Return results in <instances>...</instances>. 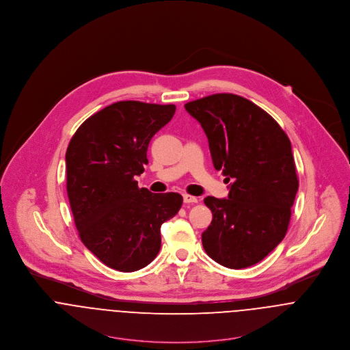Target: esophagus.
Returning <instances> with one entry per match:
<instances>
[{
	"mask_svg": "<svg viewBox=\"0 0 350 350\" xmlns=\"http://www.w3.org/2000/svg\"><path fill=\"white\" fill-rule=\"evenodd\" d=\"M183 202L185 203H198V198L193 197V196H189V194H185L183 196Z\"/></svg>",
	"mask_w": 350,
	"mask_h": 350,
	"instance_id": "34e87169",
	"label": "esophagus"
}]
</instances>
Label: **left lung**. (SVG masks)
Segmentation results:
<instances>
[{
	"instance_id": "obj_1",
	"label": "left lung",
	"mask_w": 350,
	"mask_h": 350,
	"mask_svg": "<svg viewBox=\"0 0 350 350\" xmlns=\"http://www.w3.org/2000/svg\"><path fill=\"white\" fill-rule=\"evenodd\" d=\"M186 110L203 128L228 198L206 197L213 221L202 233L206 253L240 269L261 261L284 239L299 187L291 143L261 107L236 94L191 100Z\"/></svg>"
}]
</instances>
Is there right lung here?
<instances>
[{"mask_svg": "<svg viewBox=\"0 0 350 350\" xmlns=\"http://www.w3.org/2000/svg\"><path fill=\"white\" fill-rule=\"evenodd\" d=\"M175 105L120 100L89 117L66 152L67 196L85 247L121 272L157 256L161 224L178 214V193L139 189L153 135L171 121Z\"/></svg>", "mask_w": 350, "mask_h": 350, "instance_id": "1", "label": "right lung"}]
</instances>
